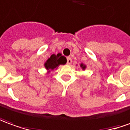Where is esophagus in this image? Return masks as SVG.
<instances>
[{"label":"esophagus","instance_id":"34e87169","mask_svg":"<svg viewBox=\"0 0 130 130\" xmlns=\"http://www.w3.org/2000/svg\"><path fill=\"white\" fill-rule=\"evenodd\" d=\"M72 63V59L71 57H67V64L68 65H71Z\"/></svg>","mask_w":130,"mask_h":130}]
</instances>
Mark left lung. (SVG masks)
Wrapping results in <instances>:
<instances>
[{
    "mask_svg": "<svg viewBox=\"0 0 130 130\" xmlns=\"http://www.w3.org/2000/svg\"><path fill=\"white\" fill-rule=\"evenodd\" d=\"M80 67H81V69H83V70H85L86 69V66L85 65V64H84V63H80Z\"/></svg>",
    "mask_w": 130,
    "mask_h": 130,
    "instance_id": "1",
    "label": "left lung"
}]
</instances>
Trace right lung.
<instances>
[{"instance_id": "1", "label": "right lung", "mask_w": 130, "mask_h": 130, "mask_svg": "<svg viewBox=\"0 0 130 130\" xmlns=\"http://www.w3.org/2000/svg\"><path fill=\"white\" fill-rule=\"evenodd\" d=\"M67 60L65 56L61 55V54H52L44 63V67L47 71V74H50V71L56 69L59 65H64L67 63Z\"/></svg>"}]
</instances>
